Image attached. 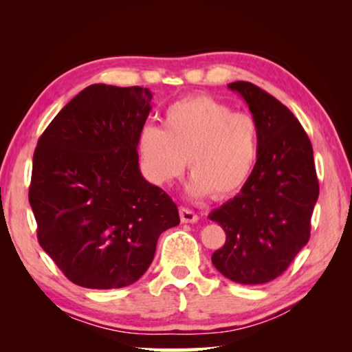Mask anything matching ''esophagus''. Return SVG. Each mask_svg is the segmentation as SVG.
I'll return each instance as SVG.
<instances>
[{
    "instance_id": "obj_1",
    "label": "esophagus",
    "mask_w": 352,
    "mask_h": 352,
    "mask_svg": "<svg viewBox=\"0 0 352 352\" xmlns=\"http://www.w3.org/2000/svg\"><path fill=\"white\" fill-rule=\"evenodd\" d=\"M180 219L183 223H195L199 220V216L189 208H180Z\"/></svg>"
}]
</instances>
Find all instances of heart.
<instances>
[{"instance_id": "1", "label": "heart", "mask_w": 352, "mask_h": 352, "mask_svg": "<svg viewBox=\"0 0 352 352\" xmlns=\"http://www.w3.org/2000/svg\"><path fill=\"white\" fill-rule=\"evenodd\" d=\"M136 144L152 183H172L188 162L192 177L189 194L225 199L252 175L259 152V124L250 113L233 111L222 100L197 94L170 104L163 129L147 124Z\"/></svg>"}]
</instances>
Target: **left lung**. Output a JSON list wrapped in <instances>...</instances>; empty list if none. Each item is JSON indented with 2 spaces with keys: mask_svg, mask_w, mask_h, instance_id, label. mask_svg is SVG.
<instances>
[{
  "mask_svg": "<svg viewBox=\"0 0 352 352\" xmlns=\"http://www.w3.org/2000/svg\"><path fill=\"white\" fill-rule=\"evenodd\" d=\"M228 88L259 124V152L241 192L208 216L226 234L211 261L231 281L265 284L287 270L311 237L320 192L314 151L294 113L272 94L243 80Z\"/></svg>",
  "mask_w": 352,
  "mask_h": 352,
  "instance_id": "8db88e82",
  "label": "left lung"
}]
</instances>
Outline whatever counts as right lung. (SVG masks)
<instances>
[{
  "instance_id": "add662e5",
  "label": "right lung",
  "mask_w": 352,
  "mask_h": 352,
  "mask_svg": "<svg viewBox=\"0 0 352 352\" xmlns=\"http://www.w3.org/2000/svg\"><path fill=\"white\" fill-rule=\"evenodd\" d=\"M152 93L94 83L38 138L29 204L41 248L71 283L119 289L144 275L177 205L140 172V130Z\"/></svg>"
}]
</instances>
